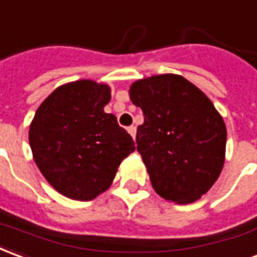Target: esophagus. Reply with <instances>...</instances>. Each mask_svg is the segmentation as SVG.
I'll list each match as a JSON object with an SVG mask.
<instances>
[{
  "mask_svg": "<svg viewBox=\"0 0 257 257\" xmlns=\"http://www.w3.org/2000/svg\"><path fill=\"white\" fill-rule=\"evenodd\" d=\"M127 132H128V133H130V134H132V137H133V138H136V133H137V128H136L134 125H130V127L127 128Z\"/></svg>",
  "mask_w": 257,
  "mask_h": 257,
  "instance_id": "esophagus-1",
  "label": "esophagus"
}]
</instances>
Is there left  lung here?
I'll list each match as a JSON object with an SVG mask.
<instances>
[{"label": "left lung", "mask_w": 257, "mask_h": 257, "mask_svg": "<svg viewBox=\"0 0 257 257\" xmlns=\"http://www.w3.org/2000/svg\"><path fill=\"white\" fill-rule=\"evenodd\" d=\"M128 92L144 113L136 143L156 194L180 205L199 199L224 165L223 117L196 85L178 74L137 80Z\"/></svg>", "instance_id": "left-lung-1"}]
</instances>
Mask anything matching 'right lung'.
<instances>
[{
    "mask_svg": "<svg viewBox=\"0 0 257 257\" xmlns=\"http://www.w3.org/2000/svg\"><path fill=\"white\" fill-rule=\"evenodd\" d=\"M110 88L92 80L58 87L38 106L29 143L45 180L62 195L91 201L106 191L134 141L103 108Z\"/></svg>",
    "mask_w": 257,
    "mask_h": 257,
    "instance_id": "add662e5",
    "label": "right lung"
}]
</instances>
